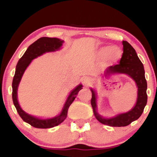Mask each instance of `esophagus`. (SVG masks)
<instances>
[{"label":"esophagus","instance_id":"obj_1","mask_svg":"<svg viewBox=\"0 0 157 157\" xmlns=\"http://www.w3.org/2000/svg\"><path fill=\"white\" fill-rule=\"evenodd\" d=\"M91 82H92V80H91V77H86L82 79V84L84 85L85 86H89V85L91 84Z\"/></svg>","mask_w":157,"mask_h":157}]
</instances>
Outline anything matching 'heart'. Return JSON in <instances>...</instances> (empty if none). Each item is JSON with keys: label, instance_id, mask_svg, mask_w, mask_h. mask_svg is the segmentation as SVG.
I'll return each instance as SVG.
<instances>
[{"label": "heart", "instance_id": "obj_1", "mask_svg": "<svg viewBox=\"0 0 157 157\" xmlns=\"http://www.w3.org/2000/svg\"><path fill=\"white\" fill-rule=\"evenodd\" d=\"M108 51H109V56L110 59H111L112 61H113V62L118 60L121 57L122 52L120 48L116 47V46H113V47H111V48L109 47V46H106V47H104L102 48V52H103V53H105V52H107ZM111 55L114 57L113 58L112 57L113 56L111 57Z\"/></svg>", "mask_w": 157, "mask_h": 157}]
</instances>
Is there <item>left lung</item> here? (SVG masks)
<instances>
[{"label":"left lung","instance_id":"left-lung-1","mask_svg":"<svg viewBox=\"0 0 157 157\" xmlns=\"http://www.w3.org/2000/svg\"><path fill=\"white\" fill-rule=\"evenodd\" d=\"M123 53L120 59V64L109 66L105 71V76L113 74H125L131 77L136 82L138 88L137 100L136 105L132 109L126 113H120L112 118H104L97 111V95L91 89L92 97L91 104L97 120L104 125L112 127H123L136 120L142 115L145 106L147 104V82L145 77V70L142 62L139 59L136 52L127 41H122Z\"/></svg>","mask_w":157,"mask_h":157}]
</instances>
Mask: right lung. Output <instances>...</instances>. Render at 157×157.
<instances>
[{
  "instance_id": "obj_1",
  "label": "right lung",
  "mask_w": 157,
  "mask_h": 157,
  "mask_svg": "<svg viewBox=\"0 0 157 157\" xmlns=\"http://www.w3.org/2000/svg\"><path fill=\"white\" fill-rule=\"evenodd\" d=\"M63 42V40H61L60 39L58 38H55V37H53V38L46 37H40L29 46L24 55L21 57V58L17 62V66H16L15 76H14L13 81H12V100H13V103L16 109H17V113L23 121L27 122L33 127L37 128H53L55 126L60 125L61 122H63L67 117L68 109L70 105L75 100V97H76L79 91L82 89V85L80 84L75 89H73L70 93V94L68 95L60 115L50 119L43 120V119L35 117L28 114L24 111H23L19 105L18 101H17V88H18L19 83L21 82L25 70L28 67L32 60L36 57L42 55L43 54L46 53V52H55L59 50L62 46Z\"/></svg>"
}]
</instances>
